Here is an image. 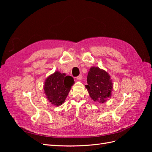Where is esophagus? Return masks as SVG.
<instances>
[{"mask_svg": "<svg viewBox=\"0 0 152 152\" xmlns=\"http://www.w3.org/2000/svg\"><path fill=\"white\" fill-rule=\"evenodd\" d=\"M82 75H79L78 77H77V79L80 80L82 79Z\"/></svg>", "mask_w": 152, "mask_h": 152, "instance_id": "obj_1", "label": "esophagus"}]
</instances>
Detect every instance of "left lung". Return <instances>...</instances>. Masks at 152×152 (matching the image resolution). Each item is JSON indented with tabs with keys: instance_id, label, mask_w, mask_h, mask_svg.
I'll use <instances>...</instances> for the list:
<instances>
[{
	"instance_id": "left-lung-1",
	"label": "left lung",
	"mask_w": 152,
	"mask_h": 152,
	"mask_svg": "<svg viewBox=\"0 0 152 152\" xmlns=\"http://www.w3.org/2000/svg\"><path fill=\"white\" fill-rule=\"evenodd\" d=\"M87 81L86 87L94 102L103 103L111 96L112 81L107 72L98 67H92L87 75Z\"/></svg>"
}]
</instances>
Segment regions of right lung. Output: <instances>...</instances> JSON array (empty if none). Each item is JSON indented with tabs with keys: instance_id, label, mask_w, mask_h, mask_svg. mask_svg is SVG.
Here are the masks:
<instances>
[{
	"instance_id": "add662e5",
	"label": "right lung",
	"mask_w": 152,
	"mask_h": 152,
	"mask_svg": "<svg viewBox=\"0 0 152 152\" xmlns=\"http://www.w3.org/2000/svg\"><path fill=\"white\" fill-rule=\"evenodd\" d=\"M74 83L73 77L65 76V73L54 72L47 78L44 84V93L49 102L56 106H59L65 102Z\"/></svg>"
}]
</instances>
